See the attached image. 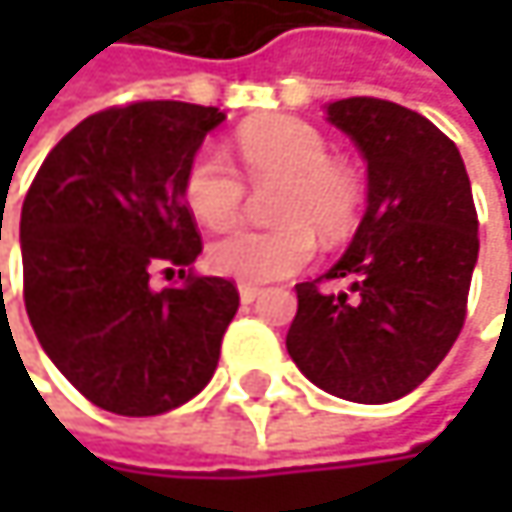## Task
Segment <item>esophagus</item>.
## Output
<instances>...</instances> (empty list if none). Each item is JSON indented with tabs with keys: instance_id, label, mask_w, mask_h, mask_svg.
<instances>
[{
	"instance_id": "obj_1",
	"label": "esophagus",
	"mask_w": 512,
	"mask_h": 512,
	"mask_svg": "<svg viewBox=\"0 0 512 512\" xmlns=\"http://www.w3.org/2000/svg\"><path fill=\"white\" fill-rule=\"evenodd\" d=\"M260 293H263V287H257V284H240V299H243L246 305L255 302Z\"/></svg>"
}]
</instances>
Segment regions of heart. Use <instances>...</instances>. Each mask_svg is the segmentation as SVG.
Returning <instances> with one entry per match:
<instances>
[{"label":"heart","mask_w":512,"mask_h":512,"mask_svg":"<svg viewBox=\"0 0 512 512\" xmlns=\"http://www.w3.org/2000/svg\"><path fill=\"white\" fill-rule=\"evenodd\" d=\"M237 156L255 186L278 183L269 201L272 228H243L207 252L213 272L263 284L299 272L314 257V231L338 243L356 225L364 186L356 171L329 156L326 136L299 118H263L237 130ZM183 201L213 231L231 228L246 204V180L219 148H201L183 171Z\"/></svg>","instance_id":"obj_1"}]
</instances>
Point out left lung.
I'll list each match as a JSON object with an SVG mask.
<instances>
[{
  "label": "left lung",
  "instance_id": "obj_1",
  "mask_svg": "<svg viewBox=\"0 0 512 512\" xmlns=\"http://www.w3.org/2000/svg\"><path fill=\"white\" fill-rule=\"evenodd\" d=\"M367 159V213L326 275L296 284L287 353L323 391L391 403L460 338L477 260V210L457 145L424 115L379 97L329 106ZM323 280H347L329 294Z\"/></svg>",
  "mask_w": 512,
  "mask_h": 512
}]
</instances>
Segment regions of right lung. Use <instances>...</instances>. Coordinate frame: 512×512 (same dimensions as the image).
I'll list each match as a JSON object with an SVG mask.
<instances>
[{"instance_id": "obj_1", "label": "right lung", "mask_w": 512, "mask_h": 512, "mask_svg": "<svg viewBox=\"0 0 512 512\" xmlns=\"http://www.w3.org/2000/svg\"><path fill=\"white\" fill-rule=\"evenodd\" d=\"M222 118L177 100L109 106L52 148L26 192V314L52 364L106 412H171L219 364L240 293L192 272L201 234L180 183ZM154 271L184 284L154 291Z\"/></svg>"}]
</instances>
